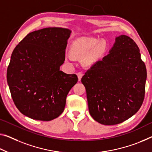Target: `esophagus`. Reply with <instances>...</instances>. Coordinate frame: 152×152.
<instances>
[{
	"instance_id": "1",
	"label": "esophagus",
	"mask_w": 152,
	"mask_h": 152,
	"mask_svg": "<svg viewBox=\"0 0 152 152\" xmlns=\"http://www.w3.org/2000/svg\"><path fill=\"white\" fill-rule=\"evenodd\" d=\"M77 77H78V81H80L81 78H82V77L83 75V74L82 73H81V72H79V73L77 74Z\"/></svg>"
}]
</instances>
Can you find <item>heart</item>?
Instances as JSON below:
<instances>
[{
  "mask_svg": "<svg viewBox=\"0 0 152 152\" xmlns=\"http://www.w3.org/2000/svg\"><path fill=\"white\" fill-rule=\"evenodd\" d=\"M71 52L74 56L79 57L86 56L85 62L88 64H92L102 57L107 50V43L104 40L91 37H81L74 40L71 47ZM67 60H73L71 54H66Z\"/></svg>",
  "mask_w": 152,
  "mask_h": 152,
  "instance_id": "obj_1",
  "label": "heart"
}]
</instances>
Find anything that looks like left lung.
<instances>
[{
	"label": "left lung",
	"instance_id": "8db88e82",
	"mask_svg": "<svg viewBox=\"0 0 152 152\" xmlns=\"http://www.w3.org/2000/svg\"><path fill=\"white\" fill-rule=\"evenodd\" d=\"M109 52L86 71L81 82L93 119L101 124L115 125L139 110L147 71L138 46L129 37H115Z\"/></svg>",
	"mask_w": 152,
	"mask_h": 152
}]
</instances>
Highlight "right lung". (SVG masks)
<instances>
[{
  "label": "right lung",
  "mask_w": 152,
  "mask_h": 152,
  "mask_svg": "<svg viewBox=\"0 0 152 152\" xmlns=\"http://www.w3.org/2000/svg\"><path fill=\"white\" fill-rule=\"evenodd\" d=\"M71 30L45 28L28 34L11 56L7 79L11 97L21 113L36 120L50 121L64 111L75 74L60 67Z\"/></svg>",
  "instance_id": "1"
}]
</instances>
